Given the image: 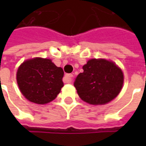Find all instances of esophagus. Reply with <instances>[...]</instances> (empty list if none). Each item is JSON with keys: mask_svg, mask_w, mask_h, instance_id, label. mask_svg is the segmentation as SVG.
<instances>
[{"mask_svg": "<svg viewBox=\"0 0 146 146\" xmlns=\"http://www.w3.org/2000/svg\"><path fill=\"white\" fill-rule=\"evenodd\" d=\"M73 74H66V76H64L63 81L64 83H70L72 82V78H73Z\"/></svg>", "mask_w": 146, "mask_h": 146, "instance_id": "1", "label": "esophagus"}]
</instances>
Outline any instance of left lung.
Masks as SVG:
<instances>
[{
	"mask_svg": "<svg viewBox=\"0 0 146 146\" xmlns=\"http://www.w3.org/2000/svg\"><path fill=\"white\" fill-rule=\"evenodd\" d=\"M74 81L80 98L92 105H102L119 95L123 83L121 70L113 62L91 59Z\"/></svg>",
	"mask_w": 146,
	"mask_h": 146,
	"instance_id": "1",
	"label": "left lung"
}]
</instances>
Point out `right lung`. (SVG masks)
I'll use <instances>...</instances> for the list:
<instances>
[{
  "label": "right lung",
  "instance_id": "right-lung-1",
  "mask_svg": "<svg viewBox=\"0 0 146 146\" xmlns=\"http://www.w3.org/2000/svg\"><path fill=\"white\" fill-rule=\"evenodd\" d=\"M63 70L51 60L36 58L21 65L16 78L22 94L29 101L43 105L57 97L63 87Z\"/></svg>",
  "mask_w": 146,
  "mask_h": 146
}]
</instances>
